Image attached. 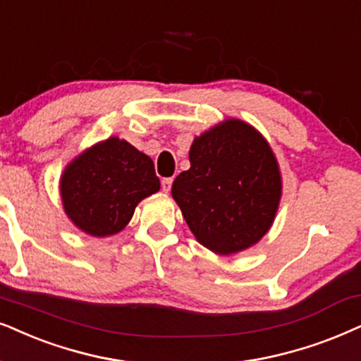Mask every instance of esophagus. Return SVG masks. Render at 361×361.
Here are the masks:
<instances>
[{
  "instance_id": "34e87169",
  "label": "esophagus",
  "mask_w": 361,
  "mask_h": 361,
  "mask_svg": "<svg viewBox=\"0 0 361 361\" xmlns=\"http://www.w3.org/2000/svg\"><path fill=\"white\" fill-rule=\"evenodd\" d=\"M171 185H173V178H163L161 180V190L168 193V191L171 190Z\"/></svg>"
}]
</instances>
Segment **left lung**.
Wrapping results in <instances>:
<instances>
[{
	"instance_id": "left-lung-1",
	"label": "left lung",
	"mask_w": 361,
	"mask_h": 361,
	"mask_svg": "<svg viewBox=\"0 0 361 361\" xmlns=\"http://www.w3.org/2000/svg\"><path fill=\"white\" fill-rule=\"evenodd\" d=\"M190 163L171 195L196 240L218 255L257 243L270 230L281 196L278 163L263 136L226 120L195 138Z\"/></svg>"
}]
</instances>
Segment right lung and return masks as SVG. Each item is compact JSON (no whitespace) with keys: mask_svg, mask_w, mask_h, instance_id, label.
<instances>
[{"mask_svg":"<svg viewBox=\"0 0 361 361\" xmlns=\"http://www.w3.org/2000/svg\"><path fill=\"white\" fill-rule=\"evenodd\" d=\"M159 190L152 158L125 140L108 138L68 165L61 200L70 220L91 236L121 231L136 204Z\"/></svg>","mask_w":361,"mask_h":361,"instance_id":"1","label":"right lung"}]
</instances>
